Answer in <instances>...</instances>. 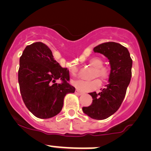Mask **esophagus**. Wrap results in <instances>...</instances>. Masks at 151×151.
<instances>
[{"label":"esophagus","instance_id":"1","mask_svg":"<svg viewBox=\"0 0 151 151\" xmlns=\"http://www.w3.org/2000/svg\"><path fill=\"white\" fill-rule=\"evenodd\" d=\"M75 93H76V95H82V94H83V92H81V91H79L78 89H76Z\"/></svg>","mask_w":151,"mask_h":151}]
</instances>
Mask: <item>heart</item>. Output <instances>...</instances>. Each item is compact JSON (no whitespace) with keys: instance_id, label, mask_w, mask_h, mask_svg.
I'll list each match as a JSON object with an SVG mask.
<instances>
[{"instance_id":"heart-1","label":"heart","mask_w":151,"mask_h":151,"mask_svg":"<svg viewBox=\"0 0 151 151\" xmlns=\"http://www.w3.org/2000/svg\"><path fill=\"white\" fill-rule=\"evenodd\" d=\"M89 65L94 68H95V71L94 73V78L100 77L103 80H106L109 77V70L106 67H103V61L99 58H92L89 61ZM71 74L73 76L78 75V69L75 66L71 67L70 68ZM73 85L77 88L78 89L83 92H90L95 89H97L101 86V81L99 79H95L93 81H87L83 80H76L72 82Z\"/></svg>"}]
</instances>
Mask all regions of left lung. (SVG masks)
I'll return each instance as SVG.
<instances>
[{
    "label": "left lung",
    "instance_id": "8db88e82",
    "mask_svg": "<svg viewBox=\"0 0 151 151\" xmlns=\"http://www.w3.org/2000/svg\"><path fill=\"white\" fill-rule=\"evenodd\" d=\"M94 52L104 54L111 65L109 83L101 92H90L92 103L82 110L91 118L104 120L118 110L131 81L132 59L128 49L119 43L108 42L94 47Z\"/></svg>",
    "mask_w": 151,
    "mask_h": 151
}]
</instances>
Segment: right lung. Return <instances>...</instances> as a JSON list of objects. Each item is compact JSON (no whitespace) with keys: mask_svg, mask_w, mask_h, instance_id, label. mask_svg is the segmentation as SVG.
<instances>
[{"mask_svg":"<svg viewBox=\"0 0 151 151\" xmlns=\"http://www.w3.org/2000/svg\"><path fill=\"white\" fill-rule=\"evenodd\" d=\"M57 79L62 83H56ZM69 81V70L59 65L45 44L26 46L20 58L18 82L25 106L35 117L47 119L60 112L65 95L76 90Z\"/></svg>","mask_w":151,"mask_h":151,"instance_id":"obj_1","label":"right lung"}]
</instances>
